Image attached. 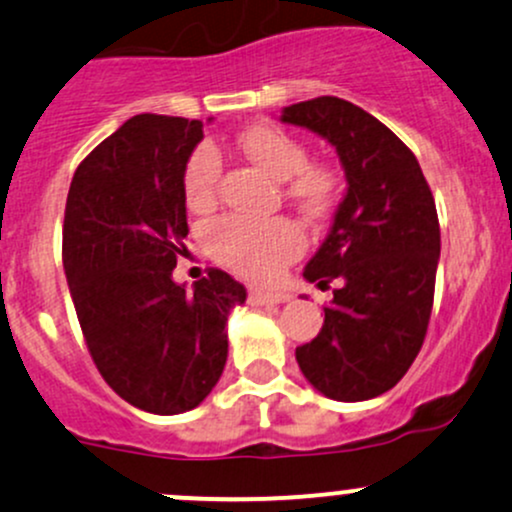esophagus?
Returning a JSON list of instances; mask_svg holds the SVG:
<instances>
[{
  "label": "esophagus",
  "mask_w": 512,
  "mask_h": 512,
  "mask_svg": "<svg viewBox=\"0 0 512 512\" xmlns=\"http://www.w3.org/2000/svg\"><path fill=\"white\" fill-rule=\"evenodd\" d=\"M291 296L286 291H265V289H250L247 294V301L252 306H279V303H286Z\"/></svg>",
  "instance_id": "1"
}]
</instances>
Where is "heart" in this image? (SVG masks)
Segmentation results:
<instances>
[{
    "label": "heart",
    "mask_w": 512,
    "mask_h": 512,
    "mask_svg": "<svg viewBox=\"0 0 512 512\" xmlns=\"http://www.w3.org/2000/svg\"><path fill=\"white\" fill-rule=\"evenodd\" d=\"M240 150L277 182L311 216H323L338 194V177L323 165H308L306 148L289 133L272 126H255L238 140ZM221 179V155L213 145H199L189 155L182 174L184 201L192 211H209ZM206 245L235 272L250 279H269L289 265L303 247L301 230L286 218L252 221L223 216L206 228Z\"/></svg>",
    "instance_id": "1"
}]
</instances>
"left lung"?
Wrapping results in <instances>:
<instances>
[{"label": "left lung", "instance_id": "obj_1", "mask_svg": "<svg viewBox=\"0 0 512 512\" xmlns=\"http://www.w3.org/2000/svg\"><path fill=\"white\" fill-rule=\"evenodd\" d=\"M279 121L333 145L345 194L303 279H338L323 328L296 347L308 384L345 403L381 396L423 347L440 262L435 199L418 160L379 119L338 97L284 106Z\"/></svg>", "mask_w": 512, "mask_h": 512}]
</instances>
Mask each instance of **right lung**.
Listing matches in <instances>:
<instances>
[{
	"instance_id": "right-lung-1",
	"label": "right lung",
	"mask_w": 512,
	"mask_h": 512,
	"mask_svg": "<svg viewBox=\"0 0 512 512\" xmlns=\"http://www.w3.org/2000/svg\"><path fill=\"white\" fill-rule=\"evenodd\" d=\"M201 138V121L133 116L84 157L65 206V277L94 364L155 415L192 411L213 391L228 316L247 299L221 269L192 289L172 279L189 233L182 174Z\"/></svg>"
}]
</instances>
